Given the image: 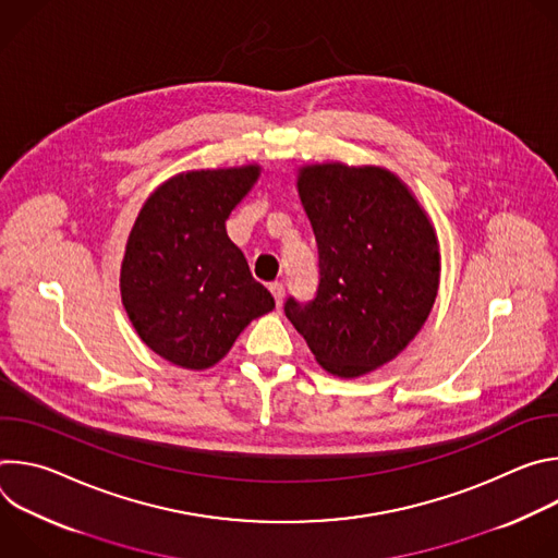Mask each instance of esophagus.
<instances>
[{
  "label": "esophagus",
  "instance_id": "34e87169",
  "mask_svg": "<svg viewBox=\"0 0 558 558\" xmlns=\"http://www.w3.org/2000/svg\"><path fill=\"white\" fill-rule=\"evenodd\" d=\"M269 291L274 293L276 304L280 306V304H282V300H284V284H282V282H271V284H269Z\"/></svg>",
  "mask_w": 558,
  "mask_h": 558
}]
</instances>
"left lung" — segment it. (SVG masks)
Wrapping results in <instances>:
<instances>
[{
	"label": "left lung",
	"instance_id": "left-lung-1",
	"mask_svg": "<svg viewBox=\"0 0 558 558\" xmlns=\"http://www.w3.org/2000/svg\"><path fill=\"white\" fill-rule=\"evenodd\" d=\"M300 201L317 243V289L284 315L329 373L357 377L404 351L439 287L426 214L395 174L340 163L304 168Z\"/></svg>",
	"mask_w": 558,
	"mask_h": 558
}]
</instances>
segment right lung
Segmentation results:
<instances>
[{
    "instance_id": "obj_1",
    "label": "right lung",
    "mask_w": 558,
    "mask_h": 558,
    "mask_svg": "<svg viewBox=\"0 0 558 558\" xmlns=\"http://www.w3.org/2000/svg\"><path fill=\"white\" fill-rule=\"evenodd\" d=\"M256 179V166L179 174L145 201L132 227L123 304L141 340L172 364L214 366L276 306L225 229Z\"/></svg>"
}]
</instances>
